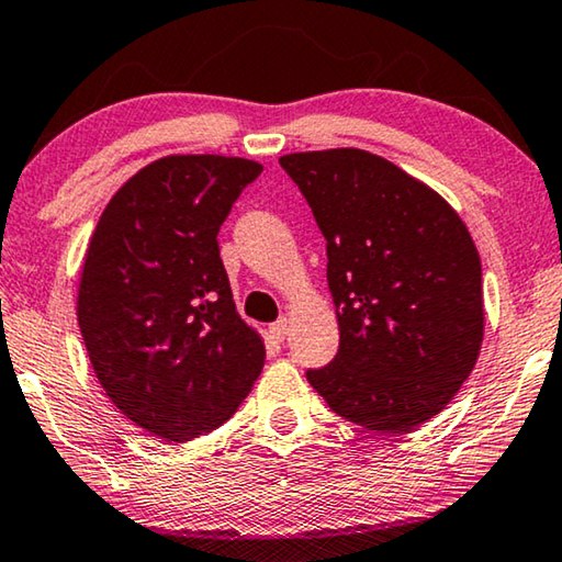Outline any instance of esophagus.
I'll return each instance as SVG.
<instances>
[{
	"label": "esophagus",
	"instance_id": "obj_1",
	"mask_svg": "<svg viewBox=\"0 0 562 562\" xmlns=\"http://www.w3.org/2000/svg\"><path fill=\"white\" fill-rule=\"evenodd\" d=\"M288 333H290L288 317H280L278 323H272V325H270V335H272V340H274V342H284V337H288Z\"/></svg>",
	"mask_w": 562,
	"mask_h": 562
}]
</instances>
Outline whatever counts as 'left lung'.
<instances>
[{
  "mask_svg": "<svg viewBox=\"0 0 562 562\" xmlns=\"http://www.w3.org/2000/svg\"><path fill=\"white\" fill-rule=\"evenodd\" d=\"M327 247L340 347L305 375L333 413L407 432L470 378L483 342V270L438 192L362 149L280 157Z\"/></svg>",
  "mask_w": 562,
  "mask_h": 562,
  "instance_id": "obj_1",
  "label": "left lung"
}]
</instances>
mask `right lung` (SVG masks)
<instances>
[{"label": "right lung", "mask_w": 562, "mask_h": 562, "mask_svg": "<svg viewBox=\"0 0 562 562\" xmlns=\"http://www.w3.org/2000/svg\"><path fill=\"white\" fill-rule=\"evenodd\" d=\"M262 167L239 157H165L102 212L79 282L89 362L122 415L187 442L235 415L265 364L220 257L222 222Z\"/></svg>", "instance_id": "1"}]
</instances>
